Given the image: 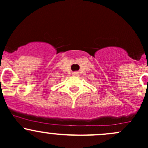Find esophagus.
<instances>
[{
    "label": "esophagus",
    "instance_id": "esophagus-1",
    "mask_svg": "<svg viewBox=\"0 0 148 148\" xmlns=\"http://www.w3.org/2000/svg\"><path fill=\"white\" fill-rule=\"evenodd\" d=\"M74 76H78V75H79L78 72H74Z\"/></svg>",
    "mask_w": 148,
    "mask_h": 148
}]
</instances>
